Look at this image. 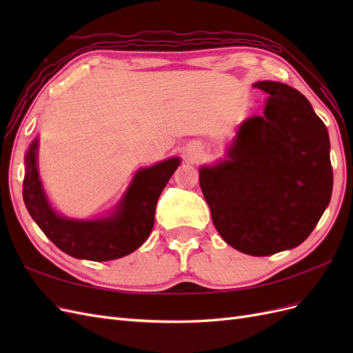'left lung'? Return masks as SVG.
<instances>
[{"label":"left lung","instance_id":"1","mask_svg":"<svg viewBox=\"0 0 353 353\" xmlns=\"http://www.w3.org/2000/svg\"><path fill=\"white\" fill-rule=\"evenodd\" d=\"M270 94L263 116L239 130L230 160L200 169L213 225L252 256L293 249L312 232L333 191L330 138L311 103L285 83H254Z\"/></svg>","mask_w":353,"mask_h":353}]
</instances>
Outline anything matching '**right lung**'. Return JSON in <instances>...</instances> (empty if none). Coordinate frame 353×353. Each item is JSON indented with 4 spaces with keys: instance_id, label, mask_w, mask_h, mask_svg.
I'll use <instances>...</instances> for the list:
<instances>
[{
    "instance_id": "1",
    "label": "right lung",
    "mask_w": 353,
    "mask_h": 353,
    "mask_svg": "<svg viewBox=\"0 0 353 353\" xmlns=\"http://www.w3.org/2000/svg\"><path fill=\"white\" fill-rule=\"evenodd\" d=\"M37 147L35 140L25 156L23 200L30 216L60 250L78 259L113 261L132 253L150 236L157 199L178 168V157L138 170L110 218L70 221L50 208L38 176Z\"/></svg>"
}]
</instances>
